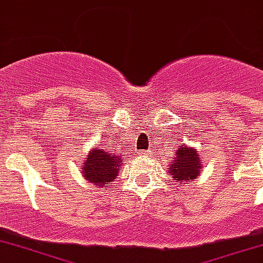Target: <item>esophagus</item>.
Returning <instances> with one entry per match:
<instances>
[{"instance_id": "1", "label": "esophagus", "mask_w": 263, "mask_h": 263, "mask_svg": "<svg viewBox=\"0 0 263 263\" xmlns=\"http://www.w3.org/2000/svg\"><path fill=\"white\" fill-rule=\"evenodd\" d=\"M148 153H149V151H144V153H141V157H146V155H148Z\"/></svg>"}]
</instances>
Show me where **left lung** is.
Wrapping results in <instances>:
<instances>
[{
	"label": "left lung",
	"instance_id": "1",
	"mask_svg": "<svg viewBox=\"0 0 263 263\" xmlns=\"http://www.w3.org/2000/svg\"><path fill=\"white\" fill-rule=\"evenodd\" d=\"M170 173L176 180H180L184 184L187 180H193L199 176L201 170V160L194 148H189L184 144L176 148V154L170 158Z\"/></svg>",
	"mask_w": 263,
	"mask_h": 263
}]
</instances>
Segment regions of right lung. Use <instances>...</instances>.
Masks as SVG:
<instances>
[{"label":"right lung","instance_id":"add662e5","mask_svg":"<svg viewBox=\"0 0 263 263\" xmlns=\"http://www.w3.org/2000/svg\"><path fill=\"white\" fill-rule=\"evenodd\" d=\"M121 164H124V157L117 154L115 149H109L105 145L98 146L85 158L82 173L95 185L108 187L106 184L117 178Z\"/></svg>","mask_w":263,"mask_h":263}]
</instances>
